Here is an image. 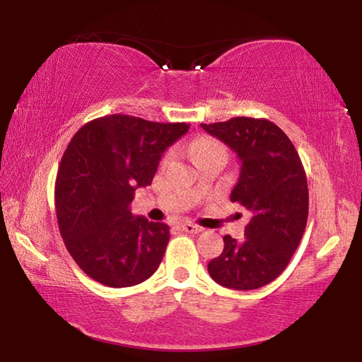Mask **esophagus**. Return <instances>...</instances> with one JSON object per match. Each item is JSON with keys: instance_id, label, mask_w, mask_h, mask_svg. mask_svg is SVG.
<instances>
[{"instance_id": "esophagus-1", "label": "esophagus", "mask_w": 362, "mask_h": 362, "mask_svg": "<svg viewBox=\"0 0 362 362\" xmlns=\"http://www.w3.org/2000/svg\"><path fill=\"white\" fill-rule=\"evenodd\" d=\"M180 228H182L183 231H187V233H194V235H196V233L203 231V226L194 225V223H182Z\"/></svg>"}]
</instances>
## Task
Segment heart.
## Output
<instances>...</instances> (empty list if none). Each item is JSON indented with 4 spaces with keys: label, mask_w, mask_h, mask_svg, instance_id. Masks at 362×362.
Returning a JSON list of instances; mask_svg holds the SVG:
<instances>
[{
    "label": "heart",
    "mask_w": 362,
    "mask_h": 362,
    "mask_svg": "<svg viewBox=\"0 0 362 362\" xmlns=\"http://www.w3.org/2000/svg\"><path fill=\"white\" fill-rule=\"evenodd\" d=\"M209 153H225L223 145L218 144L217 140L209 139V137H201V139H198L193 144V158H194V161L199 156L209 155ZM168 161H169V155L163 159V164H166Z\"/></svg>",
    "instance_id": "obj_1"
}]
</instances>
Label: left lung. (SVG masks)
Masks as SVG:
<instances>
[{"instance_id":"obj_1","label":"left lung","mask_w":362,"mask_h":362,"mask_svg":"<svg viewBox=\"0 0 362 362\" xmlns=\"http://www.w3.org/2000/svg\"><path fill=\"white\" fill-rule=\"evenodd\" d=\"M201 127L240 158L241 174L230 199L252 214L246 238L223 236V252L207 272L228 289H259L284 272L303 236L308 218L303 164L289 137L268 119L238 116Z\"/></svg>"}]
</instances>
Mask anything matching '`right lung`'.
<instances>
[{"label": "right lung", "instance_id": "1", "mask_svg": "<svg viewBox=\"0 0 362 362\" xmlns=\"http://www.w3.org/2000/svg\"><path fill=\"white\" fill-rule=\"evenodd\" d=\"M187 122H153L129 115L93 119L73 136L56 180L59 230L73 260L108 287H131L156 272L169 225L134 217L129 204L150 185L164 150Z\"/></svg>", "mask_w": 362, "mask_h": 362}]
</instances>
